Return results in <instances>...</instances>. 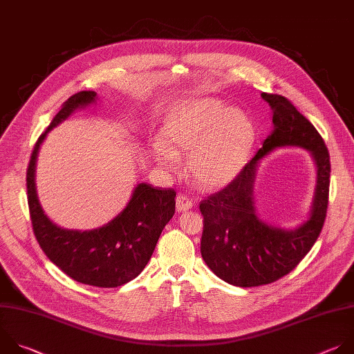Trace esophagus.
<instances>
[{
    "label": "esophagus",
    "mask_w": 354,
    "mask_h": 354,
    "mask_svg": "<svg viewBox=\"0 0 354 354\" xmlns=\"http://www.w3.org/2000/svg\"><path fill=\"white\" fill-rule=\"evenodd\" d=\"M192 207H193V201H192L189 197H186V196H183V194H179V196L176 197V209H178L179 212L187 211V209H190Z\"/></svg>",
    "instance_id": "obj_1"
}]
</instances>
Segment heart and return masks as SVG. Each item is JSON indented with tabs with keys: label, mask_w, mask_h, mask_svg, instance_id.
I'll use <instances>...</instances> for the list:
<instances>
[{
	"label": "heart",
	"mask_w": 354,
	"mask_h": 354,
	"mask_svg": "<svg viewBox=\"0 0 354 354\" xmlns=\"http://www.w3.org/2000/svg\"><path fill=\"white\" fill-rule=\"evenodd\" d=\"M253 127L245 113L226 109L219 101L204 98L176 108L161 131L157 160L175 168L187 156V172L207 189L229 183L246 162L253 143Z\"/></svg>",
	"instance_id": "obj_1"
}]
</instances>
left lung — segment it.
<instances>
[{
	"instance_id": "left-lung-1",
	"label": "left lung",
	"mask_w": 354,
	"mask_h": 354,
	"mask_svg": "<svg viewBox=\"0 0 354 354\" xmlns=\"http://www.w3.org/2000/svg\"><path fill=\"white\" fill-rule=\"evenodd\" d=\"M261 97L272 109V133L236 178L200 203L204 216L200 248L203 260L218 278L241 288L268 285L293 271L318 239L329 200L330 161L322 136L286 97L270 93ZM283 145L310 149L319 168L310 219L293 231L264 224L255 216L252 207L258 160Z\"/></svg>"
}]
</instances>
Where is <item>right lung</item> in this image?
<instances>
[{
	"label": "right lung",
	"instance_id": "right-lung-1",
	"mask_svg": "<svg viewBox=\"0 0 354 354\" xmlns=\"http://www.w3.org/2000/svg\"><path fill=\"white\" fill-rule=\"evenodd\" d=\"M94 91L71 95L37 139L26 171L28 204L35 236L46 256L72 279L97 288H116L135 279L151 259L160 234L175 214L174 189L140 183L127 208L94 230H68L43 212L35 186V165L46 135L76 108L95 98Z\"/></svg>",
	"mask_w": 354,
	"mask_h": 354
}]
</instances>
